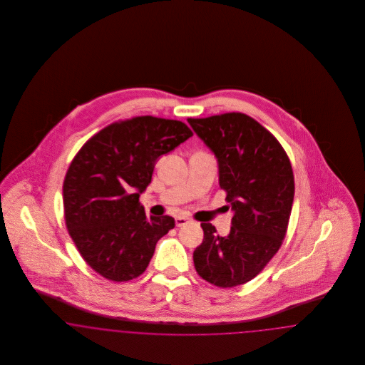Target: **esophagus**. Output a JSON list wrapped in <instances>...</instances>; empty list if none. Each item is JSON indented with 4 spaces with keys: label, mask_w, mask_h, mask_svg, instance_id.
Here are the masks:
<instances>
[{
    "label": "esophagus",
    "mask_w": 365,
    "mask_h": 365,
    "mask_svg": "<svg viewBox=\"0 0 365 365\" xmlns=\"http://www.w3.org/2000/svg\"><path fill=\"white\" fill-rule=\"evenodd\" d=\"M175 223H176V226L178 227L185 226V225L189 223V217H186V216H178V217L175 219Z\"/></svg>",
    "instance_id": "esophagus-1"
}]
</instances>
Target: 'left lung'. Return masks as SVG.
<instances>
[{
  "mask_svg": "<svg viewBox=\"0 0 365 365\" xmlns=\"http://www.w3.org/2000/svg\"><path fill=\"white\" fill-rule=\"evenodd\" d=\"M217 157L219 183L235 212L226 237L201 223L204 241L194 250L197 274L217 287H235L257 277L287 232L294 175L278 139L260 123L230 112L187 119Z\"/></svg>",
  "mask_w": 365,
  "mask_h": 365,
  "instance_id": "left-lung-1",
  "label": "left lung"
}]
</instances>
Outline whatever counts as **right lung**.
<instances>
[{
  "mask_svg": "<svg viewBox=\"0 0 365 365\" xmlns=\"http://www.w3.org/2000/svg\"><path fill=\"white\" fill-rule=\"evenodd\" d=\"M183 122L135 116L106 125L71 161L63 183L64 219L83 260L112 282L138 278L156 243L175 227L171 216H150L139 194L157 158L190 138Z\"/></svg>",
  "mask_w": 365,
  "mask_h": 365,
  "instance_id": "add662e5",
  "label": "right lung"
}]
</instances>
